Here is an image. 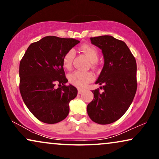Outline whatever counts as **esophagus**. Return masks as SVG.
I'll use <instances>...</instances> for the list:
<instances>
[{"mask_svg":"<svg viewBox=\"0 0 159 159\" xmlns=\"http://www.w3.org/2000/svg\"><path fill=\"white\" fill-rule=\"evenodd\" d=\"M83 92V90H81V89H78V94H81Z\"/></svg>","mask_w":159,"mask_h":159,"instance_id":"obj_1","label":"esophagus"}]
</instances>
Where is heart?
Returning a JSON list of instances; mask_svg holds the SVG:
<instances>
[{
	"instance_id": "1",
	"label": "heart",
	"mask_w": 159,
	"mask_h": 159,
	"mask_svg": "<svg viewBox=\"0 0 159 159\" xmlns=\"http://www.w3.org/2000/svg\"><path fill=\"white\" fill-rule=\"evenodd\" d=\"M80 50L85 54L90 61L94 66L95 62H96L98 58V52L97 49L92 45L84 44L80 46ZM74 57H75V51L73 50H69L65 53L63 57V65L64 68L66 69H71ZM68 78L69 82L73 85L79 88H83L94 80V76L90 71H75L69 74Z\"/></svg>"
}]
</instances>
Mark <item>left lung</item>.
Listing matches in <instances>:
<instances>
[{
    "instance_id": "obj_1",
    "label": "left lung",
    "mask_w": 159,
    "mask_h": 159,
    "mask_svg": "<svg viewBox=\"0 0 159 159\" xmlns=\"http://www.w3.org/2000/svg\"><path fill=\"white\" fill-rule=\"evenodd\" d=\"M92 44L102 50L104 66L96 84H102L93 90L94 98L87 111L91 120L108 125L120 119L131 105L137 90L135 58L122 40L110 35L90 38Z\"/></svg>"
}]
</instances>
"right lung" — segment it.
I'll return each mask as SVG.
<instances>
[{
	"label": "right lung",
	"instance_id": "obj_1",
	"mask_svg": "<svg viewBox=\"0 0 159 159\" xmlns=\"http://www.w3.org/2000/svg\"><path fill=\"white\" fill-rule=\"evenodd\" d=\"M80 43L74 38L47 36L28 47L19 64V90L25 105L38 120L56 124L69 112V103L77 95L63 67V57ZM56 84L61 86L56 89Z\"/></svg>",
	"mask_w": 159,
	"mask_h": 159
}]
</instances>
